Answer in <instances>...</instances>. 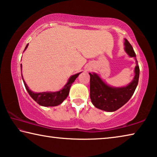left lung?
I'll use <instances>...</instances> for the list:
<instances>
[{
	"instance_id": "8db88e82",
	"label": "left lung",
	"mask_w": 157,
	"mask_h": 157,
	"mask_svg": "<svg viewBox=\"0 0 157 157\" xmlns=\"http://www.w3.org/2000/svg\"><path fill=\"white\" fill-rule=\"evenodd\" d=\"M124 50L131 58L136 56L132 46L124 39ZM135 76L129 84L124 87L115 88L110 86L95 73H89L90 80V96L92 103L96 108L108 112H113L119 109L130 99L134 93L139 78L140 69L136 60V65L134 69Z\"/></svg>"
}]
</instances>
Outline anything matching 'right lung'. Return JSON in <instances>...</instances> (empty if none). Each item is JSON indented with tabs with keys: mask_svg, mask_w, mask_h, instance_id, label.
Instances as JSON below:
<instances>
[{
	"mask_svg": "<svg viewBox=\"0 0 157 157\" xmlns=\"http://www.w3.org/2000/svg\"><path fill=\"white\" fill-rule=\"evenodd\" d=\"M28 46V44L25 47L24 51L26 49ZM21 69L22 71V65H21ZM81 72L74 74V75L71 76L70 78H69L67 83H66L65 86L63 87V88L57 92H34L30 90L27 86V84L25 83V81L23 78L22 73L21 76L23 81H24V86L25 87V89L28 91V94H30V96L35 100V101L38 104H40V106H56L60 104L61 103L65 100L67 97L69 90H70V87L72 85L73 82L76 80V78L78 77V76Z\"/></svg>",
	"mask_w": 157,
	"mask_h": 157,
	"instance_id": "add662e5",
	"label": "right lung"
}]
</instances>
